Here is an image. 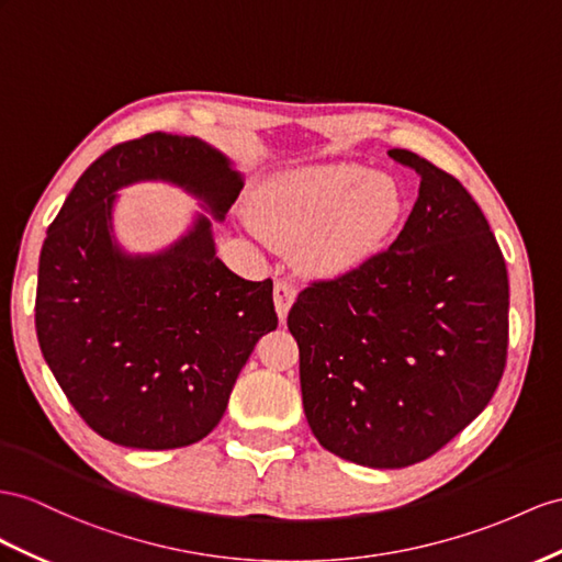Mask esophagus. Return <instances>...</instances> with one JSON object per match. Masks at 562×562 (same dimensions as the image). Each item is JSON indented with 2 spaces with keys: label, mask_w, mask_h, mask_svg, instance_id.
<instances>
[{
  "label": "esophagus",
  "mask_w": 562,
  "mask_h": 562,
  "mask_svg": "<svg viewBox=\"0 0 562 562\" xmlns=\"http://www.w3.org/2000/svg\"><path fill=\"white\" fill-rule=\"evenodd\" d=\"M272 299H276L278 318L284 323L286 313H290L294 299H296V286L290 280H278L276 282V290H272Z\"/></svg>",
  "instance_id": "obj_1"
}]
</instances>
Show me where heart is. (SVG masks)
Returning a JSON list of instances; mask_svg holds the SVG:
<instances>
[{
    "mask_svg": "<svg viewBox=\"0 0 562 562\" xmlns=\"http://www.w3.org/2000/svg\"><path fill=\"white\" fill-rule=\"evenodd\" d=\"M404 211L406 199L396 180L339 161L270 178L258 194L256 221L272 237H306V266L323 276H341L384 247Z\"/></svg>",
    "mask_w": 562,
    "mask_h": 562,
    "instance_id": "heart-1",
    "label": "heart"
}]
</instances>
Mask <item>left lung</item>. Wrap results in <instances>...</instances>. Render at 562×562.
<instances>
[{
  "mask_svg": "<svg viewBox=\"0 0 562 562\" xmlns=\"http://www.w3.org/2000/svg\"><path fill=\"white\" fill-rule=\"evenodd\" d=\"M390 156L420 178L404 229L361 268L306 286L286 318L315 439L380 470L420 463L463 431L508 351V272L482 209L418 154Z\"/></svg>",
  "mask_w": 562,
  "mask_h": 562,
  "instance_id": "1",
  "label": "left lung"
}]
</instances>
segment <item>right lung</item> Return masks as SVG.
Masks as SVG:
<instances>
[{
  "instance_id": "add662e5",
  "label": "right lung",
  "mask_w": 562,
  "mask_h": 562,
  "mask_svg": "<svg viewBox=\"0 0 562 562\" xmlns=\"http://www.w3.org/2000/svg\"><path fill=\"white\" fill-rule=\"evenodd\" d=\"M161 180L223 221L244 180L199 137L151 133L116 144L82 172L47 229L35 327L56 382L97 435L127 449H180L221 423L256 341L278 327L272 282L215 256L211 218L156 254L113 233L119 190Z\"/></svg>"
}]
</instances>
